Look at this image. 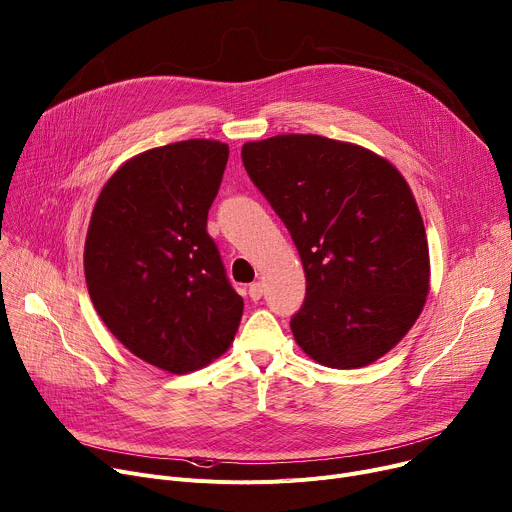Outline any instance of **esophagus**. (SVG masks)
<instances>
[{
  "mask_svg": "<svg viewBox=\"0 0 512 512\" xmlns=\"http://www.w3.org/2000/svg\"><path fill=\"white\" fill-rule=\"evenodd\" d=\"M249 296H251V300H259L263 296V284L261 282H253L249 286Z\"/></svg>",
  "mask_w": 512,
  "mask_h": 512,
  "instance_id": "34e87169",
  "label": "esophagus"
}]
</instances>
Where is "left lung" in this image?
<instances>
[{
    "label": "left lung",
    "mask_w": 512,
    "mask_h": 512,
    "mask_svg": "<svg viewBox=\"0 0 512 512\" xmlns=\"http://www.w3.org/2000/svg\"><path fill=\"white\" fill-rule=\"evenodd\" d=\"M251 181L298 249L306 298L296 344L329 368H360L393 350L430 290L422 214L399 170L362 146L313 133L241 150Z\"/></svg>",
    "instance_id": "8db88e82"
}]
</instances>
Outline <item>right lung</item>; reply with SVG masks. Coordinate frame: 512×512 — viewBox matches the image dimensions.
<instances>
[{
    "instance_id": "add662e5",
    "label": "right lung",
    "mask_w": 512,
    "mask_h": 512,
    "mask_svg": "<svg viewBox=\"0 0 512 512\" xmlns=\"http://www.w3.org/2000/svg\"><path fill=\"white\" fill-rule=\"evenodd\" d=\"M228 146L185 140L123 162L102 187L84 245L90 300L144 362L185 374L222 356L243 317L208 210Z\"/></svg>"
}]
</instances>
